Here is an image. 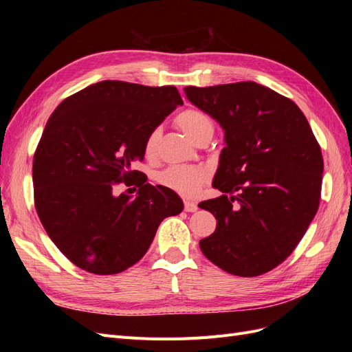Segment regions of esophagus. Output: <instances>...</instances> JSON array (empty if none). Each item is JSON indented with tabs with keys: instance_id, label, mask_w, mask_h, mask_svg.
<instances>
[{
	"instance_id": "1",
	"label": "esophagus",
	"mask_w": 352,
	"mask_h": 352,
	"mask_svg": "<svg viewBox=\"0 0 352 352\" xmlns=\"http://www.w3.org/2000/svg\"><path fill=\"white\" fill-rule=\"evenodd\" d=\"M198 210V206L192 201H185V211L188 212H194Z\"/></svg>"
}]
</instances>
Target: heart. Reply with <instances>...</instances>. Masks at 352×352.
<instances>
[{"label":"heart","mask_w":352,"mask_h":352,"mask_svg":"<svg viewBox=\"0 0 352 352\" xmlns=\"http://www.w3.org/2000/svg\"><path fill=\"white\" fill-rule=\"evenodd\" d=\"M176 124L182 129L190 140L197 141L198 138L208 131L214 129L210 116L198 109H186L182 113H179L176 117ZM160 140V131L153 129L145 136L144 141V155L151 158L157 153ZM206 180V172L199 167H189V166H173L160 176V182L164 186L176 190V192L190 197L198 192L202 182Z\"/></svg>","instance_id":"heart-1"}]
</instances>
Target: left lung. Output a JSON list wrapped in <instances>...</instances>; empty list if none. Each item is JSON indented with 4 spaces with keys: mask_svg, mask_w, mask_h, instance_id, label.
I'll use <instances>...</instances> for the list:
<instances>
[{
    "mask_svg": "<svg viewBox=\"0 0 352 352\" xmlns=\"http://www.w3.org/2000/svg\"><path fill=\"white\" fill-rule=\"evenodd\" d=\"M188 100L225 129L212 186L199 202L217 220L199 248L217 267L254 278L300 243L320 204L323 155L298 105L255 82L186 87Z\"/></svg>",
    "mask_w": 352,
    "mask_h": 352,
    "instance_id": "obj_1",
    "label": "left lung"
}]
</instances>
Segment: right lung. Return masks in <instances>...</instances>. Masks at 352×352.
Returning <instances> with one entry per match:
<instances>
[{
    "mask_svg": "<svg viewBox=\"0 0 352 352\" xmlns=\"http://www.w3.org/2000/svg\"><path fill=\"white\" fill-rule=\"evenodd\" d=\"M184 101L175 87L102 80L70 95L50 116L34 155L38 217L56 247L79 269L116 274L140 261L163 219L184 202L146 184L135 162L145 136ZM137 179L138 195L113 194Z\"/></svg>",
    "mask_w": 352,
    "mask_h": 352,
    "instance_id": "1",
    "label": "right lung"
}]
</instances>
